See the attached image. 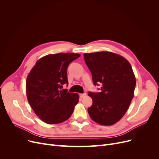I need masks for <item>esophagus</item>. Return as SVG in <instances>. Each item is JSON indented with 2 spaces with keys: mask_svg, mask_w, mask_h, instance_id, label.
<instances>
[{
  "mask_svg": "<svg viewBox=\"0 0 159 159\" xmlns=\"http://www.w3.org/2000/svg\"><path fill=\"white\" fill-rule=\"evenodd\" d=\"M85 95H86V93H81V94H80V98H84Z\"/></svg>",
  "mask_w": 159,
  "mask_h": 159,
  "instance_id": "1",
  "label": "esophagus"
}]
</instances>
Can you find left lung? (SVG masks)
I'll return each mask as SVG.
<instances>
[{"instance_id": "1", "label": "left lung", "mask_w": 159, "mask_h": 159, "mask_svg": "<svg viewBox=\"0 0 159 159\" xmlns=\"http://www.w3.org/2000/svg\"><path fill=\"white\" fill-rule=\"evenodd\" d=\"M84 60L95 85L101 92H89L93 100L88 108L91 119L102 125H112L125 114L134 97L135 76L129 62L110 52L84 54Z\"/></svg>"}]
</instances>
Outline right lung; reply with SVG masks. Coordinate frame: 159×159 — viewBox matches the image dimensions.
<instances>
[{
	"instance_id": "add662e5",
	"label": "right lung",
	"mask_w": 159,
	"mask_h": 159,
	"mask_svg": "<svg viewBox=\"0 0 159 159\" xmlns=\"http://www.w3.org/2000/svg\"><path fill=\"white\" fill-rule=\"evenodd\" d=\"M80 54L59 53L38 60L27 76L26 89L28 102L38 117L48 124L68 119L79 102V95L63 89L68 84L67 69Z\"/></svg>"
}]
</instances>
